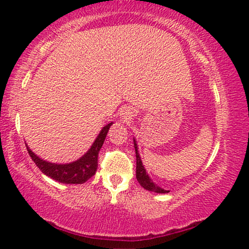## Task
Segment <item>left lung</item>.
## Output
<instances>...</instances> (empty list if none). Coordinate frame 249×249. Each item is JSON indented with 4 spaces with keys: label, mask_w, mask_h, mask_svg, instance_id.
Here are the masks:
<instances>
[{
    "label": "left lung",
    "mask_w": 249,
    "mask_h": 249,
    "mask_svg": "<svg viewBox=\"0 0 249 249\" xmlns=\"http://www.w3.org/2000/svg\"><path fill=\"white\" fill-rule=\"evenodd\" d=\"M134 145H135V152H136V178H137L139 185H141L144 189L149 190V192H154L158 194L169 193V190L161 188V187L156 185L155 182H153V180L149 178L148 173L146 172V169L144 168V165H142L141 156H139L137 142H136L135 138H134Z\"/></svg>",
    "instance_id": "obj_1"
}]
</instances>
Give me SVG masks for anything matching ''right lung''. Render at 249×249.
I'll return each mask as SVG.
<instances>
[{
	"instance_id": "right-lung-1",
	"label": "right lung",
	"mask_w": 249,
	"mask_h": 249,
	"mask_svg": "<svg viewBox=\"0 0 249 249\" xmlns=\"http://www.w3.org/2000/svg\"><path fill=\"white\" fill-rule=\"evenodd\" d=\"M112 124H113V122H110V124L104 125L96 139H95L93 145L90 146V148L80 159L71 163L57 164V163L47 162L45 160L38 158L26 144L27 151H28L30 158L38 166L40 171L44 175L49 176L50 178L56 180L61 183H84L96 172L98 152L103 146L105 137H107L108 129Z\"/></svg>"
}]
</instances>
